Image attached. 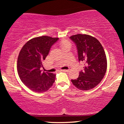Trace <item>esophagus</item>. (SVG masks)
I'll list each match as a JSON object with an SVG mask.
<instances>
[{"label":"esophagus","mask_w":124,"mask_h":124,"mask_svg":"<svg viewBox=\"0 0 124 124\" xmlns=\"http://www.w3.org/2000/svg\"><path fill=\"white\" fill-rule=\"evenodd\" d=\"M61 71H62V72H69V70H65V69H63V70H61Z\"/></svg>","instance_id":"esophagus-1"}]
</instances>
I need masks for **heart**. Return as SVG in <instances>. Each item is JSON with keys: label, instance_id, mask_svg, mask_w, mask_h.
<instances>
[{"label": "heart", "instance_id": "obj_1", "mask_svg": "<svg viewBox=\"0 0 124 124\" xmlns=\"http://www.w3.org/2000/svg\"><path fill=\"white\" fill-rule=\"evenodd\" d=\"M66 44H69L68 42H67V41H65V42H63V43L62 44V46H64V45H66Z\"/></svg>", "mask_w": 124, "mask_h": 124}]
</instances>
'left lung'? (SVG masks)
<instances>
[{
    "label": "left lung",
    "mask_w": 124,
    "mask_h": 124,
    "mask_svg": "<svg viewBox=\"0 0 124 124\" xmlns=\"http://www.w3.org/2000/svg\"><path fill=\"white\" fill-rule=\"evenodd\" d=\"M70 38L76 45L79 61L85 63L79 77L71 81L81 90L93 89L100 83L107 70V62L103 46L98 39L89 35L79 34Z\"/></svg>",
    "instance_id": "8db88e82"
}]
</instances>
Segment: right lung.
<instances>
[{
  "instance_id": "add662e5",
  "label": "right lung",
  "mask_w": 124,
  "mask_h": 124,
  "mask_svg": "<svg viewBox=\"0 0 124 124\" xmlns=\"http://www.w3.org/2000/svg\"><path fill=\"white\" fill-rule=\"evenodd\" d=\"M58 39L48 36L35 37L21 48L17 59V72L21 82L32 91L43 93L53 85L56 75L42 72L41 68L51 46Z\"/></svg>"
}]
</instances>
